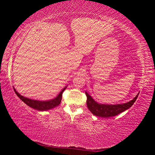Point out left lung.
Masks as SVG:
<instances>
[{"mask_svg":"<svg viewBox=\"0 0 155 155\" xmlns=\"http://www.w3.org/2000/svg\"><path fill=\"white\" fill-rule=\"evenodd\" d=\"M87 96V106L92 114L101 117H111L118 115L120 113L129 109L137 100L138 94L132 101L121 104H98L85 91Z\"/></svg>","mask_w":155,"mask_h":155,"instance_id":"obj_1","label":"left lung"}]
</instances>
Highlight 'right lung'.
<instances>
[{
  "label": "right lung",
  "instance_id": "right-lung-1",
  "mask_svg": "<svg viewBox=\"0 0 155 155\" xmlns=\"http://www.w3.org/2000/svg\"><path fill=\"white\" fill-rule=\"evenodd\" d=\"M66 87H65L63 89L61 92L59 93V95L57 96L55 98L50 100V101H35V100H32V99L25 98V97L21 96L20 94H18L15 89H14V90L15 93L16 94V95L19 97V98L20 100H22V101L24 102L25 104H27L28 106H29L30 107H32V108L35 109L39 110V111H46V110L51 109L52 108H54V107L58 106L59 104L61 103L63 92H64V90L66 89Z\"/></svg>",
  "mask_w": 155,
  "mask_h": 155
}]
</instances>
